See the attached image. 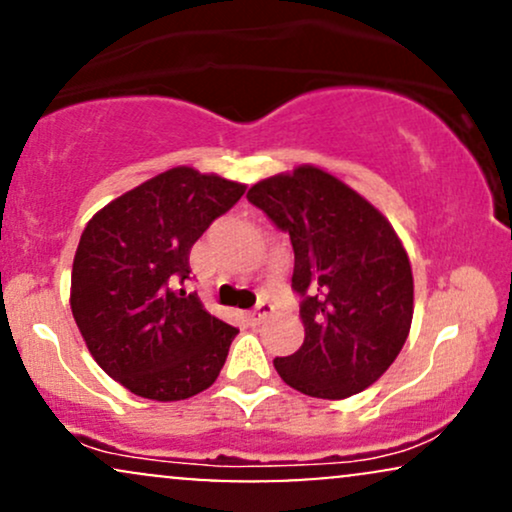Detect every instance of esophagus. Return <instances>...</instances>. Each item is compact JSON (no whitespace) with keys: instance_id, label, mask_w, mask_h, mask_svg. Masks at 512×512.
I'll use <instances>...</instances> for the list:
<instances>
[{"instance_id":"1","label":"esophagus","mask_w":512,"mask_h":512,"mask_svg":"<svg viewBox=\"0 0 512 512\" xmlns=\"http://www.w3.org/2000/svg\"><path fill=\"white\" fill-rule=\"evenodd\" d=\"M272 313H274V305L267 303V301H262L255 310H252V313H248L250 325H262V322L267 320V317L272 315Z\"/></svg>"}]
</instances>
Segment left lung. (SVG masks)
<instances>
[{"label":"left lung","mask_w":512,"mask_h":512,"mask_svg":"<svg viewBox=\"0 0 512 512\" xmlns=\"http://www.w3.org/2000/svg\"><path fill=\"white\" fill-rule=\"evenodd\" d=\"M248 199L289 233L291 289L301 296L303 346L274 358L303 395L344 399L392 366L409 337L414 276L395 228L368 199L315 166L260 180Z\"/></svg>","instance_id":"1"}]
</instances>
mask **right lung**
I'll return each mask as SVG.
<instances>
[{
  "label": "right lung",
  "mask_w": 512,
  "mask_h": 512,
  "mask_svg": "<svg viewBox=\"0 0 512 512\" xmlns=\"http://www.w3.org/2000/svg\"><path fill=\"white\" fill-rule=\"evenodd\" d=\"M245 185L170 168L113 199L86 223L72 267V313L110 378L134 395L178 402L219 378L236 327L204 310L190 250Z\"/></svg>",
  "instance_id": "right-lung-1"
}]
</instances>
